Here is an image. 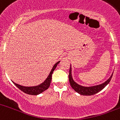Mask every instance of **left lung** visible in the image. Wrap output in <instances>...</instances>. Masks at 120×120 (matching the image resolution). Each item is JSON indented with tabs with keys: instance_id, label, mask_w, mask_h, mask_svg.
Here are the masks:
<instances>
[{
	"instance_id": "left-lung-1",
	"label": "left lung",
	"mask_w": 120,
	"mask_h": 120,
	"mask_svg": "<svg viewBox=\"0 0 120 120\" xmlns=\"http://www.w3.org/2000/svg\"><path fill=\"white\" fill-rule=\"evenodd\" d=\"M112 74H113V73H112V74L109 77V79H108V80H107L103 83L96 85V86L86 87V86H81V85L79 84L76 82H75L74 80H73V78L72 77L71 66L70 64V68L69 76H68V77H69V82L70 84V86H71L72 88L77 93H78L82 95V96H92V95L95 94L97 93L99 91H101L110 82V80H111V78H112Z\"/></svg>"
}]
</instances>
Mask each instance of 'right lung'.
<instances>
[{
  "label": "right lung",
  "instance_id": "1",
  "mask_svg": "<svg viewBox=\"0 0 120 120\" xmlns=\"http://www.w3.org/2000/svg\"><path fill=\"white\" fill-rule=\"evenodd\" d=\"M60 61L57 62L53 66L52 70H51L49 74L48 77L46 78V80H45L42 83L38 85V86H33V87H24V86H20V85L18 84L15 83V82H13V81L12 82H13V84L16 86V87H18V88L21 91L27 94L33 95V96H37V95L40 94L41 93L44 92L45 90H46L49 88L50 85L51 81H52V74H53V71H54V70H55V68H56L57 66V65L59 64V63H60Z\"/></svg>",
  "mask_w": 120,
  "mask_h": 120
}]
</instances>
